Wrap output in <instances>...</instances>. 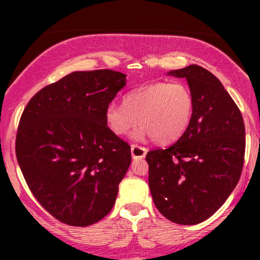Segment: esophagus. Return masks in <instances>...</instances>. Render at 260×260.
<instances>
[{"label":"esophagus","instance_id":"1","mask_svg":"<svg viewBox=\"0 0 260 260\" xmlns=\"http://www.w3.org/2000/svg\"><path fill=\"white\" fill-rule=\"evenodd\" d=\"M147 148L140 147V145L133 144L131 147V153H132L133 159H144L145 155H147Z\"/></svg>","mask_w":260,"mask_h":260}]
</instances>
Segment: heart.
Segmentation results:
<instances>
[{"mask_svg":"<svg viewBox=\"0 0 260 260\" xmlns=\"http://www.w3.org/2000/svg\"><path fill=\"white\" fill-rule=\"evenodd\" d=\"M194 112V98L182 83L154 82L133 89L123 96V106L110 104L105 122L116 136H126L142 124L137 139L155 138L161 144L172 143L187 131Z\"/></svg>","mask_w":260,"mask_h":260,"instance_id":"1","label":"heart"}]
</instances>
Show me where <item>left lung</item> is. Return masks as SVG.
Wrapping results in <instances>:
<instances>
[{
    "label": "left lung",
    "mask_w": 260,
    "mask_h": 260,
    "mask_svg": "<svg viewBox=\"0 0 260 260\" xmlns=\"http://www.w3.org/2000/svg\"><path fill=\"white\" fill-rule=\"evenodd\" d=\"M168 74L186 78L194 112L175 144L147 154L149 188L166 219L196 225L216 213L237 186L246 131L240 109L213 73L190 64Z\"/></svg>",
    "instance_id": "1"
}]
</instances>
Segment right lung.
<instances>
[{"label": "right lung", "instance_id": "obj_1", "mask_svg": "<svg viewBox=\"0 0 260 260\" xmlns=\"http://www.w3.org/2000/svg\"><path fill=\"white\" fill-rule=\"evenodd\" d=\"M126 85L111 70L73 72L31 98L18 126L16 155L38 202L61 222L89 226L111 211L132 161L105 122Z\"/></svg>", "mask_w": 260, "mask_h": 260}]
</instances>
